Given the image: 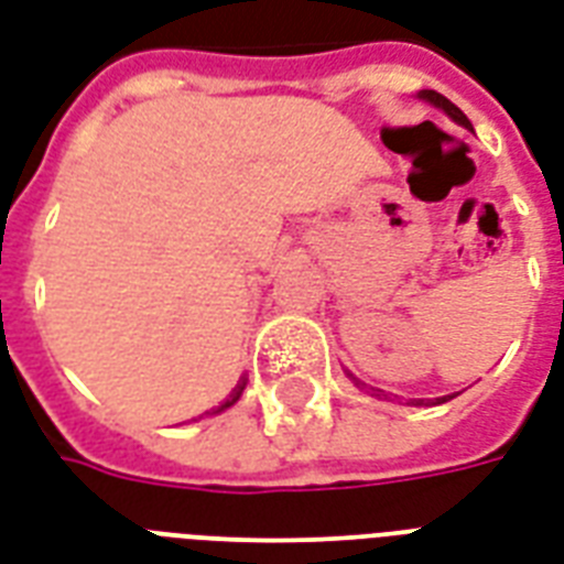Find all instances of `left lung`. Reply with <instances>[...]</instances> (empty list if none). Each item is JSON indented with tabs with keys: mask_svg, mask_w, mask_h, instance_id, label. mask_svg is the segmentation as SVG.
<instances>
[{
	"mask_svg": "<svg viewBox=\"0 0 564 564\" xmlns=\"http://www.w3.org/2000/svg\"><path fill=\"white\" fill-rule=\"evenodd\" d=\"M417 99H423V102H430L432 108H438V111H444V115H447L449 120H453V123H459V126H465V129H470V120H468V117L462 115L459 108H456V105L449 102L447 96H441L438 90H421V94H417ZM350 379H352V382H356V386H359V388H365V382H359V379L352 377V373H350ZM370 394H373V397H379L377 391H370ZM453 397H456V394L438 397V400H435V403H432V405H438V403H447V400H453ZM412 403H414V405H426V403H423V400H412Z\"/></svg>",
	"mask_w": 564,
	"mask_h": 564,
	"instance_id": "1",
	"label": "left lung"
}]
</instances>
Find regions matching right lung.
<instances>
[{
	"label": "right lung",
	"instance_id": "right-lung-1",
	"mask_svg": "<svg viewBox=\"0 0 564 564\" xmlns=\"http://www.w3.org/2000/svg\"><path fill=\"white\" fill-rule=\"evenodd\" d=\"M243 388H247V377H241V379H238V386L232 388V394L226 397V400H223V403L217 405V409H214L212 414H220V412H226V409H229V405H235V403H238V400H241V394H243Z\"/></svg>",
	"mask_w": 564,
	"mask_h": 564
}]
</instances>
